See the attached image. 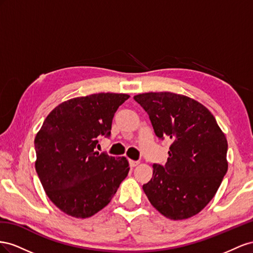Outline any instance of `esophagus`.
<instances>
[{"mask_svg": "<svg viewBox=\"0 0 253 253\" xmlns=\"http://www.w3.org/2000/svg\"><path fill=\"white\" fill-rule=\"evenodd\" d=\"M139 161H133V160H129V165H130V168H135L136 165H139Z\"/></svg>", "mask_w": 253, "mask_h": 253, "instance_id": "1", "label": "esophagus"}]
</instances>
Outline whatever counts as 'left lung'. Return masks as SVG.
<instances>
[{"label":"left lung","instance_id":"1","mask_svg":"<svg viewBox=\"0 0 253 253\" xmlns=\"http://www.w3.org/2000/svg\"><path fill=\"white\" fill-rule=\"evenodd\" d=\"M159 139L171 145L165 165H153L143 185L150 204L172 220L190 218L210 203L228 169V143L213 114L197 100L171 92L135 95Z\"/></svg>","mask_w":253,"mask_h":253}]
</instances>
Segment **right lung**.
<instances>
[{
	"label": "right lung",
	"instance_id": "right-lung-1",
	"mask_svg": "<svg viewBox=\"0 0 253 253\" xmlns=\"http://www.w3.org/2000/svg\"><path fill=\"white\" fill-rule=\"evenodd\" d=\"M128 94L75 97L52 110L35 138L36 170L47 197L76 218L91 217L110 203L129 171L125 157L95 150L109 138L112 119Z\"/></svg>",
	"mask_w": 253,
	"mask_h": 253
}]
</instances>
